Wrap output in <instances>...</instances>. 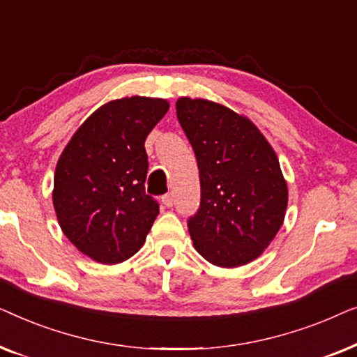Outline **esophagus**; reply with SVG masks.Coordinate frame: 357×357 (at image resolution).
I'll list each match as a JSON object with an SVG mask.
<instances>
[{
	"instance_id": "obj_1",
	"label": "esophagus",
	"mask_w": 357,
	"mask_h": 357,
	"mask_svg": "<svg viewBox=\"0 0 357 357\" xmlns=\"http://www.w3.org/2000/svg\"><path fill=\"white\" fill-rule=\"evenodd\" d=\"M162 203L165 204V206H167V208H170V206H172V204H174V198H172V195H164V197H162Z\"/></svg>"
}]
</instances>
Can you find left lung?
Listing matches in <instances>:
<instances>
[{
	"label": "left lung",
	"mask_w": 357,
	"mask_h": 357,
	"mask_svg": "<svg viewBox=\"0 0 357 357\" xmlns=\"http://www.w3.org/2000/svg\"><path fill=\"white\" fill-rule=\"evenodd\" d=\"M175 107L202 185L199 208L188 219L193 245L216 266L247 265L284 221L287 185L278 155L247 116L227 107L190 97Z\"/></svg>",
	"instance_id": "obj_1"
}]
</instances>
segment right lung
<instances>
[{
	"label": "right lung",
	"instance_id": "right-lung-1",
	"mask_svg": "<svg viewBox=\"0 0 357 357\" xmlns=\"http://www.w3.org/2000/svg\"><path fill=\"white\" fill-rule=\"evenodd\" d=\"M169 102L123 97L82 123L58 159L53 206L61 231L81 253L104 265L133 257L159 214L146 195L144 141Z\"/></svg>",
	"mask_w": 357,
	"mask_h": 357
}]
</instances>
